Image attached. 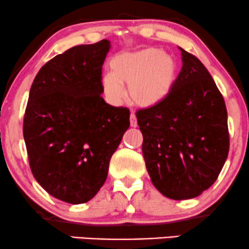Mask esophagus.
Here are the masks:
<instances>
[{
  "mask_svg": "<svg viewBox=\"0 0 249 249\" xmlns=\"http://www.w3.org/2000/svg\"><path fill=\"white\" fill-rule=\"evenodd\" d=\"M130 125L132 127L137 126V118H136V115H134L133 112H131V115H130Z\"/></svg>",
  "mask_w": 249,
  "mask_h": 249,
  "instance_id": "esophagus-1",
  "label": "esophagus"
}]
</instances>
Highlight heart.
I'll list each match as a JSON object with an SVG mask.
<instances>
[{
  "instance_id": "1",
  "label": "heart",
  "mask_w": 249,
  "mask_h": 249,
  "mask_svg": "<svg viewBox=\"0 0 249 249\" xmlns=\"http://www.w3.org/2000/svg\"><path fill=\"white\" fill-rule=\"evenodd\" d=\"M110 68L111 73L103 77L102 85L113 103L124 96L122 85H128L127 95L133 104L152 107L170 95L177 79L174 59L156 48L119 53Z\"/></svg>"
}]
</instances>
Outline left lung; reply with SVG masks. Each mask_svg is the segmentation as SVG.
Returning <instances> with one entry per match:
<instances>
[{
	"label": "left lung",
	"instance_id": "left-lung-1",
	"mask_svg": "<svg viewBox=\"0 0 249 249\" xmlns=\"http://www.w3.org/2000/svg\"><path fill=\"white\" fill-rule=\"evenodd\" d=\"M180 50L182 68L170 95L136 112L151 180L174 200L196 198L212 186L230 151L224 97L205 65Z\"/></svg>",
	"mask_w": 249,
	"mask_h": 249
}]
</instances>
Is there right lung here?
I'll return each instance as SVG.
<instances>
[{"label": "right lung", "mask_w": 249, "mask_h": 249, "mask_svg": "<svg viewBox=\"0 0 249 249\" xmlns=\"http://www.w3.org/2000/svg\"><path fill=\"white\" fill-rule=\"evenodd\" d=\"M107 39L71 48L45 63L31 85L23 137L34 177L48 193L84 204L107 177L130 126V110L103 99Z\"/></svg>", "instance_id": "right-lung-1"}]
</instances>
